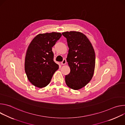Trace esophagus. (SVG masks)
Wrapping results in <instances>:
<instances>
[{"label": "esophagus", "instance_id": "34e87169", "mask_svg": "<svg viewBox=\"0 0 125 125\" xmlns=\"http://www.w3.org/2000/svg\"><path fill=\"white\" fill-rule=\"evenodd\" d=\"M66 59H63V61L61 62V65H65V64H66Z\"/></svg>", "mask_w": 125, "mask_h": 125}]
</instances>
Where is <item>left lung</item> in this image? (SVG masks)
Returning <instances> with one entry per match:
<instances>
[{
    "mask_svg": "<svg viewBox=\"0 0 125 125\" xmlns=\"http://www.w3.org/2000/svg\"><path fill=\"white\" fill-rule=\"evenodd\" d=\"M69 47L67 61L70 68L66 75L68 86L74 90L85 86L92 80L95 68V55L93 46L83 33L76 31L62 33Z\"/></svg>",
    "mask_w": 125,
    "mask_h": 125,
    "instance_id": "8db88e82",
    "label": "left lung"
}]
</instances>
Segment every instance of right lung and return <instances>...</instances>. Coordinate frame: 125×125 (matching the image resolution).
<instances>
[{
  "instance_id": "obj_1",
  "label": "right lung",
  "mask_w": 125,
  "mask_h": 125,
  "mask_svg": "<svg viewBox=\"0 0 125 125\" xmlns=\"http://www.w3.org/2000/svg\"><path fill=\"white\" fill-rule=\"evenodd\" d=\"M60 32L40 33L31 42L27 50L25 70L29 81L35 86H47L59 68L54 61L52 47L61 38Z\"/></svg>"
}]
</instances>
